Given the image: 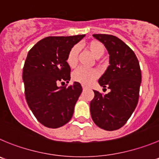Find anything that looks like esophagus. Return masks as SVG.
<instances>
[{"label": "esophagus", "instance_id": "esophagus-1", "mask_svg": "<svg viewBox=\"0 0 159 159\" xmlns=\"http://www.w3.org/2000/svg\"><path fill=\"white\" fill-rule=\"evenodd\" d=\"M82 87H83V89H84V90H86V89H87V87H86L85 85H82Z\"/></svg>", "mask_w": 159, "mask_h": 159}]
</instances>
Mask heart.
<instances>
[{
	"instance_id": "1",
	"label": "heart",
	"mask_w": 159,
	"mask_h": 159,
	"mask_svg": "<svg viewBox=\"0 0 159 159\" xmlns=\"http://www.w3.org/2000/svg\"><path fill=\"white\" fill-rule=\"evenodd\" d=\"M87 48L96 58H100L104 55L105 48L101 42L98 40H92L87 44ZM79 49L74 46L69 50L66 57V62L70 68H75L78 61ZM98 76V72L95 69H86L80 67L75 69L72 73V79L76 82L81 83L85 85L91 84Z\"/></svg>"
}]
</instances>
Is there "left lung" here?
I'll return each instance as SVG.
<instances>
[{"label":"left lung","mask_w":159,"mask_h":159,"mask_svg":"<svg viewBox=\"0 0 159 159\" xmlns=\"http://www.w3.org/2000/svg\"><path fill=\"white\" fill-rule=\"evenodd\" d=\"M93 37L104 43L109 54L110 66L98 83L111 91L103 94L93 90L90 114L98 127L116 130L126 123L137 107L141 70L135 53L120 39L109 34H93Z\"/></svg>","instance_id":"8db88e82"}]
</instances>
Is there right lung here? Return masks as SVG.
Masks as SVG:
<instances>
[{
	"mask_svg": "<svg viewBox=\"0 0 159 159\" xmlns=\"http://www.w3.org/2000/svg\"><path fill=\"white\" fill-rule=\"evenodd\" d=\"M84 37H45L27 54L22 72L25 100L34 116L46 127H61L72 119L82 87L78 82L68 87L58 84H69L71 69L66 57Z\"/></svg>",
	"mask_w": 159,
	"mask_h": 159,
	"instance_id": "obj_1",
	"label": "right lung"
}]
</instances>
